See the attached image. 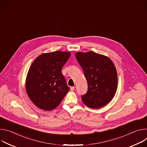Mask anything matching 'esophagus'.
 <instances>
[{
	"label": "esophagus",
	"instance_id": "esophagus-1",
	"mask_svg": "<svg viewBox=\"0 0 147 147\" xmlns=\"http://www.w3.org/2000/svg\"><path fill=\"white\" fill-rule=\"evenodd\" d=\"M75 89V86H72V87H71V88H70V90H71V91L74 90Z\"/></svg>",
	"mask_w": 147,
	"mask_h": 147
}]
</instances>
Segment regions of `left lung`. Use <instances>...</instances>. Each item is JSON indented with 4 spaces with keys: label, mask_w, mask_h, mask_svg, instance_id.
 Returning a JSON list of instances; mask_svg holds the SVG:
<instances>
[{
    "label": "left lung",
    "mask_w": 147,
    "mask_h": 147,
    "mask_svg": "<svg viewBox=\"0 0 147 147\" xmlns=\"http://www.w3.org/2000/svg\"><path fill=\"white\" fill-rule=\"evenodd\" d=\"M75 57L88 84L86 94L81 97L82 102L92 109L106 106L113 99L117 89L115 64L108 57L93 51L78 52Z\"/></svg>",
    "instance_id": "1"
}]
</instances>
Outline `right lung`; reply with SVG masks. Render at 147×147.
<instances>
[{
	"mask_svg": "<svg viewBox=\"0 0 147 147\" xmlns=\"http://www.w3.org/2000/svg\"><path fill=\"white\" fill-rule=\"evenodd\" d=\"M70 55V52L61 51L42 53L31 65L26 89L31 102L39 109H55L69 90L61 69Z\"/></svg>",
	"mask_w": 147,
	"mask_h": 147,
	"instance_id": "right-lung-1",
	"label": "right lung"
}]
</instances>
